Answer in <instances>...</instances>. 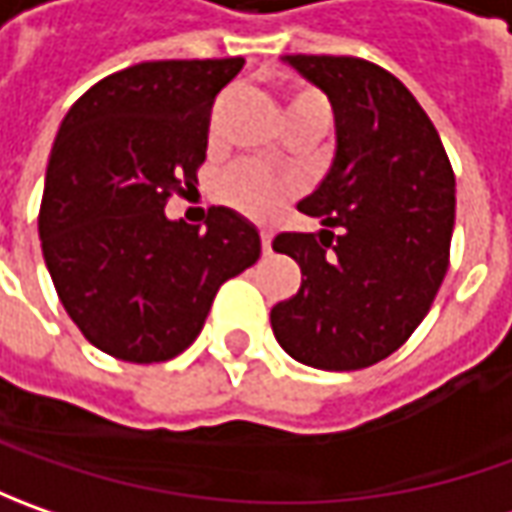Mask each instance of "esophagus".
Here are the masks:
<instances>
[{"label": "esophagus", "mask_w": 512, "mask_h": 512, "mask_svg": "<svg viewBox=\"0 0 512 512\" xmlns=\"http://www.w3.org/2000/svg\"><path fill=\"white\" fill-rule=\"evenodd\" d=\"M262 250H265V253L273 250V233H270V230H262Z\"/></svg>", "instance_id": "esophagus-1"}]
</instances>
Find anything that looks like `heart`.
<instances>
[{"label": "heart", "mask_w": 512, "mask_h": 512, "mask_svg": "<svg viewBox=\"0 0 512 512\" xmlns=\"http://www.w3.org/2000/svg\"><path fill=\"white\" fill-rule=\"evenodd\" d=\"M285 110L290 128L316 125V128L327 130L330 119H333V108H330L325 93L307 82H287ZM293 193H296V179L290 173H279V170H270L259 162H247V159L227 168L222 179L216 182L219 202H225L227 207L245 213L250 219H270Z\"/></svg>", "instance_id": "heart-1"}]
</instances>
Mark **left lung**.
<instances>
[{
  "label": "left lung",
  "instance_id": "obj_1",
  "mask_svg": "<svg viewBox=\"0 0 512 512\" xmlns=\"http://www.w3.org/2000/svg\"><path fill=\"white\" fill-rule=\"evenodd\" d=\"M336 113V159L299 210L319 233H279L302 267L270 310L279 344L319 370H362L422 325L450 265L456 176L439 130L402 82L359 56H285Z\"/></svg>",
  "mask_w": 512,
  "mask_h": 512
}]
</instances>
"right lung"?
I'll use <instances>...</instances> for the list:
<instances>
[{"instance_id":"1","label":"right lung","mask_w":512,"mask_h":512,"mask_svg":"<svg viewBox=\"0 0 512 512\" xmlns=\"http://www.w3.org/2000/svg\"><path fill=\"white\" fill-rule=\"evenodd\" d=\"M245 59H162L110 73L68 110L50 150L39 236L59 302L113 359L168 362L205 327L262 242L227 207L205 227L165 205L196 182L216 93Z\"/></svg>"}]
</instances>
